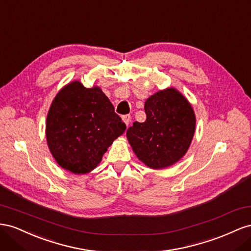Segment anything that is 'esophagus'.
Returning <instances> with one entry per match:
<instances>
[{"label":"esophagus","mask_w":251,"mask_h":251,"mask_svg":"<svg viewBox=\"0 0 251 251\" xmlns=\"http://www.w3.org/2000/svg\"><path fill=\"white\" fill-rule=\"evenodd\" d=\"M122 120H123L124 123L126 124V126H128L130 124V121H131V117L129 116V114H126V116H123L122 117Z\"/></svg>","instance_id":"obj_1"}]
</instances>
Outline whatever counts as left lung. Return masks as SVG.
I'll list each match as a JSON object with an SVG mask.
<instances>
[{
  "instance_id": "1",
  "label": "left lung",
  "mask_w": 251,
  "mask_h": 251,
  "mask_svg": "<svg viewBox=\"0 0 251 251\" xmlns=\"http://www.w3.org/2000/svg\"><path fill=\"white\" fill-rule=\"evenodd\" d=\"M146 121L127 129L128 142L138 159L151 169L174 165L187 152L196 131V114L180 91L169 87L149 97Z\"/></svg>"
}]
</instances>
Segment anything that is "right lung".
<instances>
[{
    "mask_svg": "<svg viewBox=\"0 0 251 251\" xmlns=\"http://www.w3.org/2000/svg\"><path fill=\"white\" fill-rule=\"evenodd\" d=\"M126 125L102 89L73 81L56 94L46 119L48 148L59 165L75 175L94 170Z\"/></svg>",
    "mask_w": 251,
    "mask_h": 251,
    "instance_id": "obj_1",
    "label": "right lung"
}]
</instances>
